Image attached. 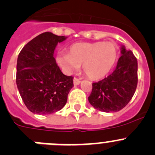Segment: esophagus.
<instances>
[{
    "label": "esophagus",
    "instance_id": "34e87169",
    "mask_svg": "<svg viewBox=\"0 0 155 155\" xmlns=\"http://www.w3.org/2000/svg\"><path fill=\"white\" fill-rule=\"evenodd\" d=\"M80 82L81 81L79 80V79H76V78H74L73 79V84H74V86H78V85L80 84Z\"/></svg>",
    "mask_w": 155,
    "mask_h": 155
}]
</instances>
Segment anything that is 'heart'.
<instances>
[{
    "mask_svg": "<svg viewBox=\"0 0 155 155\" xmlns=\"http://www.w3.org/2000/svg\"><path fill=\"white\" fill-rule=\"evenodd\" d=\"M118 57L117 47L112 42H79L68 49V53L56 56L57 64L69 74L79 69L92 80L105 78L113 69Z\"/></svg>",
    "mask_w": 155,
    "mask_h": 155,
    "instance_id": "heart-1",
    "label": "heart"
}]
</instances>
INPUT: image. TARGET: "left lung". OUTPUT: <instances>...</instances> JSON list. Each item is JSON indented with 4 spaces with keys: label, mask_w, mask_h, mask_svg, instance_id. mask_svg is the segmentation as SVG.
<instances>
[{
    "label": "left lung",
    "mask_w": 155,
    "mask_h": 155,
    "mask_svg": "<svg viewBox=\"0 0 155 155\" xmlns=\"http://www.w3.org/2000/svg\"><path fill=\"white\" fill-rule=\"evenodd\" d=\"M121 56L113 73L98 82L92 83L88 99L97 110L118 112L133 97L138 84V61L131 50L121 47Z\"/></svg>",
    "instance_id": "8db88e82"
}]
</instances>
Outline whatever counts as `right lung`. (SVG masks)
<instances>
[{
  "label": "right lung",
  "instance_id": "right-lung-1",
  "mask_svg": "<svg viewBox=\"0 0 155 155\" xmlns=\"http://www.w3.org/2000/svg\"><path fill=\"white\" fill-rule=\"evenodd\" d=\"M67 37L45 32L30 40L19 53L17 86L24 104L34 114L49 115L60 110L73 87V77L65 76L53 54Z\"/></svg>",
  "mask_w": 155,
  "mask_h": 155
}]
</instances>
